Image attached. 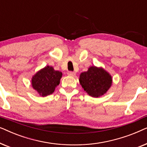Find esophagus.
<instances>
[{
	"mask_svg": "<svg viewBox=\"0 0 147 147\" xmlns=\"http://www.w3.org/2000/svg\"><path fill=\"white\" fill-rule=\"evenodd\" d=\"M67 75L69 76H76V73L74 71H67Z\"/></svg>",
	"mask_w": 147,
	"mask_h": 147,
	"instance_id": "34e87169",
	"label": "esophagus"
}]
</instances>
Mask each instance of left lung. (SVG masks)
Returning <instances> with one entry per match:
<instances>
[{"mask_svg": "<svg viewBox=\"0 0 147 147\" xmlns=\"http://www.w3.org/2000/svg\"><path fill=\"white\" fill-rule=\"evenodd\" d=\"M80 84L90 96L98 98L104 95L112 84V77L102 68L92 66L80 74Z\"/></svg>", "mask_w": 147, "mask_h": 147, "instance_id": "obj_1", "label": "left lung"}]
</instances>
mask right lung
I'll use <instances>...</instances> for the list:
<instances>
[{
	"mask_svg": "<svg viewBox=\"0 0 147 147\" xmlns=\"http://www.w3.org/2000/svg\"><path fill=\"white\" fill-rule=\"evenodd\" d=\"M61 76V71H55L52 67L47 66L33 76L32 86L42 96L50 95L59 84Z\"/></svg>",
	"mask_w": 147,
	"mask_h": 147,
	"instance_id": "right-lung-1",
	"label": "right lung"
}]
</instances>
